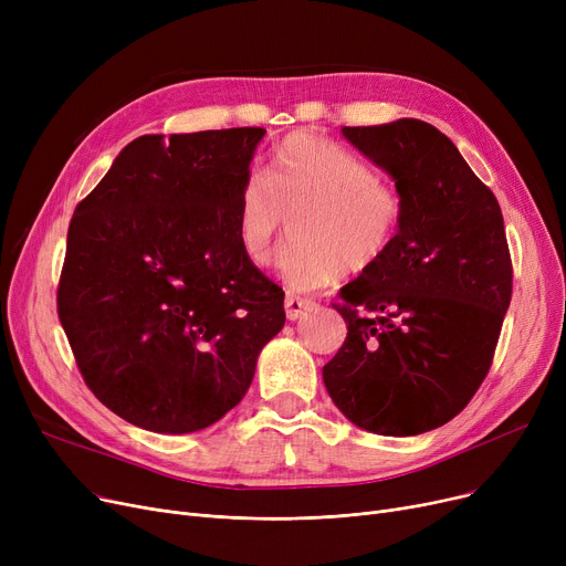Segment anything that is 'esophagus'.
<instances>
[{
  "mask_svg": "<svg viewBox=\"0 0 566 566\" xmlns=\"http://www.w3.org/2000/svg\"><path fill=\"white\" fill-rule=\"evenodd\" d=\"M284 307H286V318L289 321H295L301 318L310 307H312V301L307 298H301V295H293V293H286L284 298Z\"/></svg>",
  "mask_w": 566,
  "mask_h": 566,
  "instance_id": "1",
  "label": "esophagus"
}]
</instances>
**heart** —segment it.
<instances>
[{"instance_id":"heart-1","label":"heart","mask_w":566,"mask_h":566,"mask_svg":"<svg viewBox=\"0 0 566 566\" xmlns=\"http://www.w3.org/2000/svg\"><path fill=\"white\" fill-rule=\"evenodd\" d=\"M293 224V245L280 275L310 291L344 275H363L392 250L403 197L346 146L314 133H291L275 148L263 176H250L235 206V235L245 259L265 268Z\"/></svg>"}]
</instances>
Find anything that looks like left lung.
<instances>
[{
    "label": "left lung",
    "mask_w": 566,
    "mask_h": 566,
    "mask_svg": "<svg viewBox=\"0 0 566 566\" xmlns=\"http://www.w3.org/2000/svg\"><path fill=\"white\" fill-rule=\"evenodd\" d=\"M403 197L397 241L333 305L348 335L323 367L360 429L418 436L448 424L486 378L512 301V256L495 195L420 118L342 128Z\"/></svg>",
    "instance_id": "1"
}]
</instances>
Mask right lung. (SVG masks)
<instances>
[{
  "instance_id": "add662e5",
  "label": "right lung",
  "mask_w": 566,
  "mask_h": 566,
  "mask_svg": "<svg viewBox=\"0 0 566 566\" xmlns=\"http://www.w3.org/2000/svg\"><path fill=\"white\" fill-rule=\"evenodd\" d=\"M263 128L144 135L75 208L56 312L118 418L192 433L241 403L284 291L252 265L235 206Z\"/></svg>"
}]
</instances>
